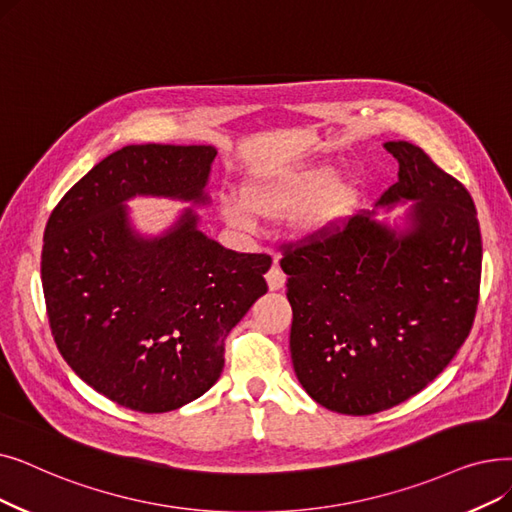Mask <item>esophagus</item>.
I'll use <instances>...</instances> for the list:
<instances>
[{"label": "esophagus", "mask_w": 512, "mask_h": 512, "mask_svg": "<svg viewBox=\"0 0 512 512\" xmlns=\"http://www.w3.org/2000/svg\"><path fill=\"white\" fill-rule=\"evenodd\" d=\"M265 278H268V286H270V291H278V288H282V286H284V282H286V276H284V272L280 270L278 261H274V265H272V268L268 270V274H265Z\"/></svg>", "instance_id": "34e87169"}]
</instances>
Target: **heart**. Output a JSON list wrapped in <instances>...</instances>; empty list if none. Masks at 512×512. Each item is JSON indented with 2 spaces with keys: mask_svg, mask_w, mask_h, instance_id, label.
<instances>
[{
  "mask_svg": "<svg viewBox=\"0 0 512 512\" xmlns=\"http://www.w3.org/2000/svg\"><path fill=\"white\" fill-rule=\"evenodd\" d=\"M247 198L251 205L236 196L224 198L221 213L230 226L255 230L259 226L256 210L268 219H282L307 206L299 219V232L307 238H318L345 215L353 186L347 180H332V169L326 165H307L263 177L247 188Z\"/></svg>",
  "mask_w": 512,
  "mask_h": 512,
  "instance_id": "obj_1",
  "label": "heart"
}]
</instances>
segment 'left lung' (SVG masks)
I'll return each mask as SVG.
<instances>
[{
  "label": "left lung",
  "mask_w": 512,
  "mask_h": 512,
  "mask_svg": "<svg viewBox=\"0 0 512 512\" xmlns=\"http://www.w3.org/2000/svg\"><path fill=\"white\" fill-rule=\"evenodd\" d=\"M385 148L399 171L379 205L414 201L406 232L353 215L280 247L297 379L320 406L351 416L425 389L469 337L479 303L483 249L469 190L422 148Z\"/></svg>",
  "instance_id": "obj_1"
}]
</instances>
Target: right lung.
<instances>
[{
	"mask_svg": "<svg viewBox=\"0 0 512 512\" xmlns=\"http://www.w3.org/2000/svg\"><path fill=\"white\" fill-rule=\"evenodd\" d=\"M213 146H125L54 207L41 282L58 351L81 381L146 414L182 408L224 370L228 332L268 293L272 257L236 253L188 209L161 238L131 230L136 194L207 203Z\"/></svg>",
	"mask_w": 512,
	"mask_h": 512,
	"instance_id": "1",
	"label": "right lung"
}]
</instances>
